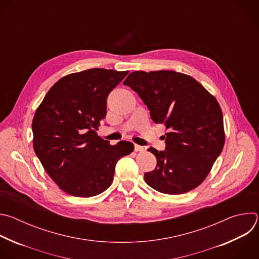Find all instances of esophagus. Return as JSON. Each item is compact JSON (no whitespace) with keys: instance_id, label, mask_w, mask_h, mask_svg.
I'll list each match as a JSON object with an SVG mask.
<instances>
[{"instance_id":"34e87169","label":"esophagus","mask_w":259,"mask_h":259,"mask_svg":"<svg viewBox=\"0 0 259 259\" xmlns=\"http://www.w3.org/2000/svg\"><path fill=\"white\" fill-rule=\"evenodd\" d=\"M134 150H135V152H143V151H144V147L141 146V145L135 144V145H134Z\"/></svg>"}]
</instances>
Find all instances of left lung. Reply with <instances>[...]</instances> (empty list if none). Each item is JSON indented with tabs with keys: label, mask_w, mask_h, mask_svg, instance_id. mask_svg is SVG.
Returning a JSON list of instances; mask_svg holds the SVG:
<instances>
[{
	"label": "left lung",
	"mask_w": 259,
	"mask_h": 259,
	"mask_svg": "<svg viewBox=\"0 0 259 259\" xmlns=\"http://www.w3.org/2000/svg\"><path fill=\"white\" fill-rule=\"evenodd\" d=\"M123 84L139 95L152 120L168 130L165 151L149 149L157 166L144 173L145 182L168 195L200 186L225 145L224 117L216 98L191 76L173 70L133 71Z\"/></svg>",
	"instance_id": "1"
}]
</instances>
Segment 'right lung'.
Returning a JSON list of instances; mask_svg holds the SVG:
<instances>
[{
	"label": "right lung",
	"mask_w": 259,
	"mask_h": 259,
	"mask_svg": "<svg viewBox=\"0 0 259 259\" xmlns=\"http://www.w3.org/2000/svg\"><path fill=\"white\" fill-rule=\"evenodd\" d=\"M91 68L57 81L36 108L32 120L33 150L48 175L66 194L89 198L113 182L117 162L134 144L97 135L106 115V98L128 75Z\"/></svg>",
	"instance_id": "right-lung-1"
}]
</instances>
